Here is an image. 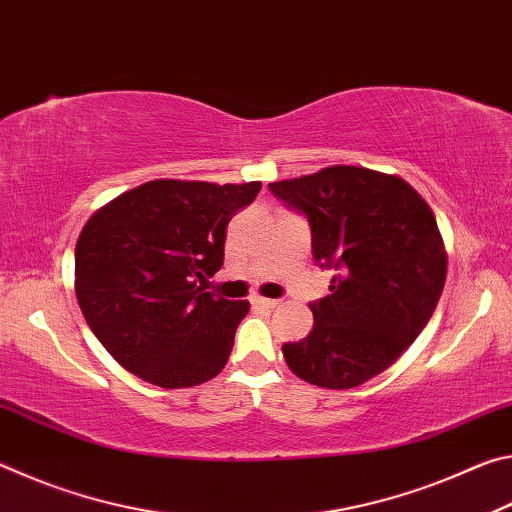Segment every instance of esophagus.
Masks as SVG:
<instances>
[{
	"instance_id": "esophagus-1",
	"label": "esophagus",
	"mask_w": 512,
	"mask_h": 512,
	"mask_svg": "<svg viewBox=\"0 0 512 512\" xmlns=\"http://www.w3.org/2000/svg\"><path fill=\"white\" fill-rule=\"evenodd\" d=\"M255 307H262V309H275L277 307V300H271V298H262V296H255L253 300Z\"/></svg>"
}]
</instances>
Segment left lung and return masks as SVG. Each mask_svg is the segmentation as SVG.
Masks as SVG:
<instances>
[{
  "instance_id": "obj_1",
  "label": "left lung",
  "mask_w": 512,
  "mask_h": 512,
  "mask_svg": "<svg viewBox=\"0 0 512 512\" xmlns=\"http://www.w3.org/2000/svg\"><path fill=\"white\" fill-rule=\"evenodd\" d=\"M268 189L307 216L316 264L336 271L329 296L309 305L311 332L282 345L287 366L334 391L377 377L418 339L445 287L431 207L400 176L350 164Z\"/></svg>"
}]
</instances>
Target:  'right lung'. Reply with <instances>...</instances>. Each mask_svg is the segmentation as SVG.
<instances>
[{"instance_id":"1","label":"right lung","mask_w":512,"mask_h":512,"mask_svg":"<svg viewBox=\"0 0 512 512\" xmlns=\"http://www.w3.org/2000/svg\"><path fill=\"white\" fill-rule=\"evenodd\" d=\"M259 189V180H151L83 225L76 298L121 368L160 388L198 386L223 370L250 305L203 282L223 266L225 225Z\"/></svg>"}]
</instances>
